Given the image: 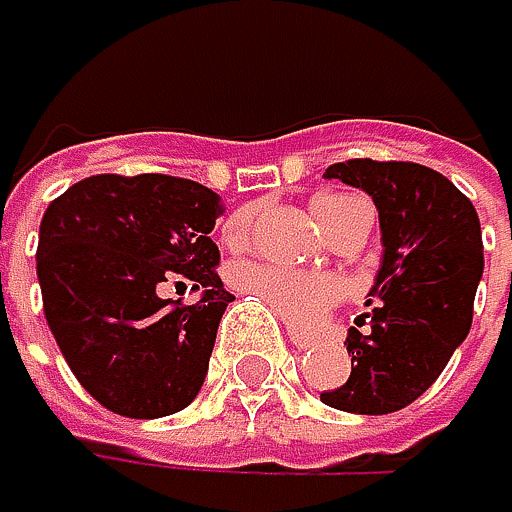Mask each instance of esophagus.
<instances>
[{"label": "esophagus", "mask_w": 512, "mask_h": 512, "mask_svg": "<svg viewBox=\"0 0 512 512\" xmlns=\"http://www.w3.org/2000/svg\"><path fill=\"white\" fill-rule=\"evenodd\" d=\"M289 341H292L298 350H304V347H310V344H313V338H310V335H301V332H295V329H289Z\"/></svg>", "instance_id": "esophagus-1"}]
</instances>
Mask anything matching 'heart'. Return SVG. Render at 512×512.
<instances>
[{"mask_svg":"<svg viewBox=\"0 0 512 512\" xmlns=\"http://www.w3.org/2000/svg\"><path fill=\"white\" fill-rule=\"evenodd\" d=\"M359 199L353 196H316L310 211L323 232H335L347 211ZM256 229V208H241L223 223V241L235 250L247 247ZM232 283L238 292L259 298L268 310H274L289 326H313L316 319H323L341 298L344 283L335 274L326 271H295L274 262H244L235 268Z\"/></svg>","mask_w":512,"mask_h":512,"instance_id":"1","label":"heart"}]
</instances>
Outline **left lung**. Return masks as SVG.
I'll return each instance as SVG.
<instances>
[{"mask_svg": "<svg viewBox=\"0 0 512 512\" xmlns=\"http://www.w3.org/2000/svg\"><path fill=\"white\" fill-rule=\"evenodd\" d=\"M374 199L383 265L364 319L347 335L356 368L323 404L347 413H395L413 404L468 338L483 277V232L471 199L419 162L347 159L326 168Z\"/></svg>", "mask_w": 512, "mask_h": 512, "instance_id": "8db88e82", "label": "left lung"}]
</instances>
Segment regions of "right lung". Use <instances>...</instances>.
Masks as SVG:
<instances>
[{
	"label": "right lung",
	"instance_id": "1",
	"mask_svg": "<svg viewBox=\"0 0 512 512\" xmlns=\"http://www.w3.org/2000/svg\"><path fill=\"white\" fill-rule=\"evenodd\" d=\"M214 189L171 174H93L44 211L38 283L44 319L78 383L111 413L156 419L205 383L232 292L211 241ZM203 289L193 305L159 299L162 282Z\"/></svg>",
	"mask_w": 512,
	"mask_h": 512
}]
</instances>
